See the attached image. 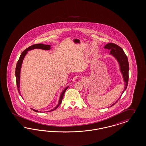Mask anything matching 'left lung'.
Wrapping results in <instances>:
<instances>
[{
    "label": "left lung",
    "instance_id": "left-lung-1",
    "mask_svg": "<svg viewBox=\"0 0 146 146\" xmlns=\"http://www.w3.org/2000/svg\"><path fill=\"white\" fill-rule=\"evenodd\" d=\"M104 48L110 50V54L113 55L119 63L121 72L123 75L124 81L125 82V87L124 90L122 92V94H123V93L127 89L128 84V79H129V74H128L129 64H128L127 56L125 53L123 49L120 46L117 45L115 44H113V43L107 44L104 47ZM116 102L114 104H113L111 106L115 105Z\"/></svg>",
    "mask_w": 146,
    "mask_h": 146
}]
</instances>
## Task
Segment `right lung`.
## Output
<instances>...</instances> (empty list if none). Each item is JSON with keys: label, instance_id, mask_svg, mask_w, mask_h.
Here are the masks:
<instances>
[{"label": "right lung", "instance_id": "right-lung-1", "mask_svg": "<svg viewBox=\"0 0 146 146\" xmlns=\"http://www.w3.org/2000/svg\"><path fill=\"white\" fill-rule=\"evenodd\" d=\"M35 48H39V49H42V50H49L50 49V45H44V44H35V45H33L31 46L30 47H29L28 48H27L26 50H24L20 56V58L19 59V60L18 61L17 63V65H16V67H15V77H16V81H17V89H18V91L19 92V94H20V92H19V87H20V68H21V64H22V62H23V60L24 59V58L25 56V55L26 54L28 50H33V49H35ZM68 88V87H66L65 89L62 91V93L61 94L60 97V99H59V103L58 104V105L55 107V108L52 110H50V111H54L56 110L59 106H60V105L61 103V101L63 99V97L64 96V94L65 93L66 90ZM20 95H21V94H20ZM33 111H35V112H38L39 111H36V110H35L33 109H32Z\"/></svg>", "mask_w": 146, "mask_h": 146}]
</instances>
